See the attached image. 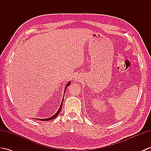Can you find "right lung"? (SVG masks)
Wrapping results in <instances>:
<instances>
[{"label": "right lung", "mask_w": 151, "mask_h": 151, "mask_svg": "<svg viewBox=\"0 0 151 151\" xmlns=\"http://www.w3.org/2000/svg\"><path fill=\"white\" fill-rule=\"evenodd\" d=\"M70 84H71V81H69V82H68V83H67V85H66V86H65V89H64V94H65V90H66L67 87H68ZM64 96H63V101H62V102H61L60 106V107H59V110H58V111H57V112H56L55 114H54L53 115H52V117H50L47 118V119H36L40 120V121H50V120H53V119H55V118L57 117V116L59 115V114H60V111H61V109H62V107H63V101H64Z\"/></svg>", "instance_id": "obj_1"}]
</instances>
